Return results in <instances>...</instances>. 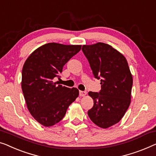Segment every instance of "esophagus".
I'll list each match as a JSON object with an SVG mask.
<instances>
[{
  "mask_svg": "<svg viewBox=\"0 0 156 156\" xmlns=\"http://www.w3.org/2000/svg\"><path fill=\"white\" fill-rule=\"evenodd\" d=\"M87 95V92L83 91H80V96H85Z\"/></svg>",
  "mask_w": 156,
  "mask_h": 156,
  "instance_id": "34e87169",
  "label": "esophagus"
}]
</instances>
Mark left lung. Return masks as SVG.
I'll list each match as a JSON object with an SVG mask.
<instances>
[{"instance_id": "1", "label": "left lung", "mask_w": 156, "mask_h": 156, "mask_svg": "<svg viewBox=\"0 0 156 156\" xmlns=\"http://www.w3.org/2000/svg\"><path fill=\"white\" fill-rule=\"evenodd\" d=\"M82 49L94 76L101 79L100 92L88 94L94 100L88 115L98 127L107 129L121 120L130 105L132 73L125 56L110 45L98 42Z\"/></svg>"}]
</instances>
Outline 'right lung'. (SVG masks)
I'll return each instance as SVG.
<instances>
[{
	"instance_id": "1",
	"label": "right lung",
	"mask_w": 156,
	"mask_h": 156,
	"mask_svg": "<svg viewBox=\"0 0 156 156\" xmlns=\"http://www.w3.org/2000/svg\"><path fill=\"white\" fill-rule=\"evenodd\" d=\"M81 45L48 43L30 54L23 65L22 89L30 114L41 125L51 127L64 117L79 96L76 88L54 82L63 66L81 50Z\"/></svg>"
}]
</instances>
